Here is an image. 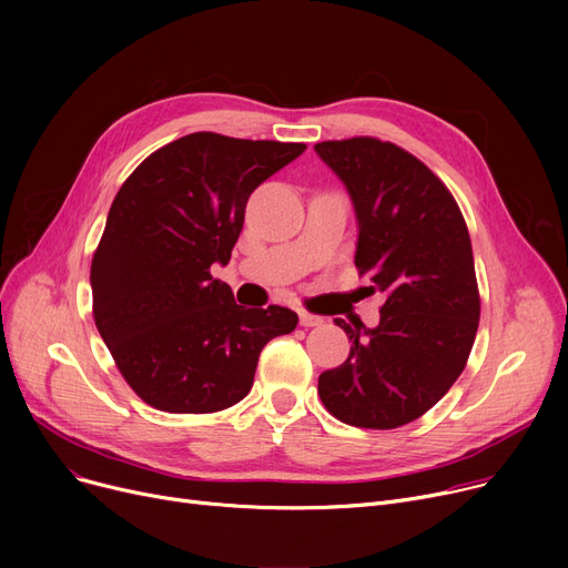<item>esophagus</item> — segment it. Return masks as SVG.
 <instances>
[{"instance_id":"esophagus-1","label":"esophagus","mask_w":568,"mask_h":568,"mask_svg":"<svg viewBox=\"0 0 568 568\" xmlns=\"http://www.w3.org/2000/svg\"><path fill=\"white\" fill-rule=\"evenodd\" d=\"M300 322H302V326H320V324H324V320L320 315H313V313H306V311L300 313Z\"/></svg>"}]
</instances>
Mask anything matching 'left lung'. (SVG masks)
<instances>
[{"mask_svg":"<svg viewBox=\"0 0 568 568\" xmlns=\"http://www.w3.org/2000/svg\"><path fill=\"white\" fill-rule=\"evenodd\" d=\"M317 156L345 184L356 221L354 264L386 294L379 324H336L352 341L317 394L338 422L392 430L426 414L463 373L481 300L469 232L439 176L394 142L326 140Z\"/></svg>","mask_w":568,"mask_h":568,"instance_id":"left-lung-1","label":"left lung"}]
</instances>
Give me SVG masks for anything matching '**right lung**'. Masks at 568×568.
Listing matches in <instances>:
<instances>
[{"label":"right lung","mask_w":568,"mask_h":568,"mask_svg":"<svg viewBox=\"0 0 568 568\" xmlns=\"http://www.w3.org/2000/svg\"><path fill=\"white\" fill-rule=\"evenodd\" d=\"M304 149L200 131L156 149L114 195L89 274L94 322L146 405L232 407L262 347L294 332V311L239 306L212 266L230 262L251 193Z\"/></svg>","instance_id":"add662e5"}]
</instances>
